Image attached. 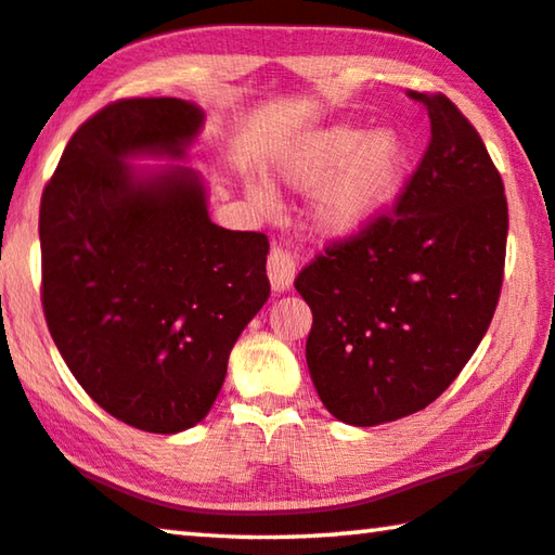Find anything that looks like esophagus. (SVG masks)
Segmentation results:
<instances>
[{
    "label": "esophagus",
    "instance_id": "34e87169",
    "mask_svg": "<svg viewBox=\"0 0 555 555\" xmlns=\"http://www.w3.org/2000/svg\"><path fill=\"white\" fill-rule=\"evenodd\" d=\"M267 271H269V281L274 292H286L288 286L294 284L296 276V261L292 254H288L284 246H271L269 251V261H267Z\"/></svg>",
    "mask_w": 555,
    "mask_h": 555
}]
</instances>
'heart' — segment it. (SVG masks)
<instances>
[{
  "instance_id": "obj_1",
  "label": "heart",
  "mask_w": 555,
  "mask_h": 555,
  "mask_svg": "<svg viewBox=\"0 0 555 555\" xmlns=\"http://www.w3.org/2000/svg\"><path fill=\"white\" fill-rule=\"evenodd\" d=\"M408 151L398 133L365 135L353 126H331L306 138L281 167V178L298 190H313L309 219L331 236L360 232L398 195ZM251 197L267 205V184H254Z\"/></svg>"
}]
</instances>
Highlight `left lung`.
<instances>
[{
  "mask_svg": "<svg viewBox=\"0 0 555 555\" xmlns=\"http://www.w3.org/2000/svg\"><path fill=\"white\" fill-rule=\"evenodd\" d=\"M429 145L392 212L325 246L294 286L311 306L306 363L333 417L373 427L442 395L494 319L508 207L481 138L442 93L408 91Z\"/></svg>",
  "mask_w": 555,
  "mask_h": 555,
  "instance_id": "1",
  "label": "left lung"
}]
</instances>
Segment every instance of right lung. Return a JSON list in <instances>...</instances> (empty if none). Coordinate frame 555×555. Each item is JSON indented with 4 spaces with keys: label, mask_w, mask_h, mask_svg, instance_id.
<instances>
[{
    "label": "right lung",
    "mask_w": 555,
    "mask_h": 555,
    "mask_svg": "<svg viewBox=\"0 0 555 555\" xmlns=\"http://www.w3.org/2000/svg\"><path fill=\"white\" fill-rule=\"evenodd\" d=\"M202 118L180 99L108 103L68 140L39 209L41 306L61 358L108 415L157 435L207 417L271 292L267 234L217 227L197 172L126 163L182 160Z\"/></svg>",
    "instance_id": "add662e5"
}]
</instances>
